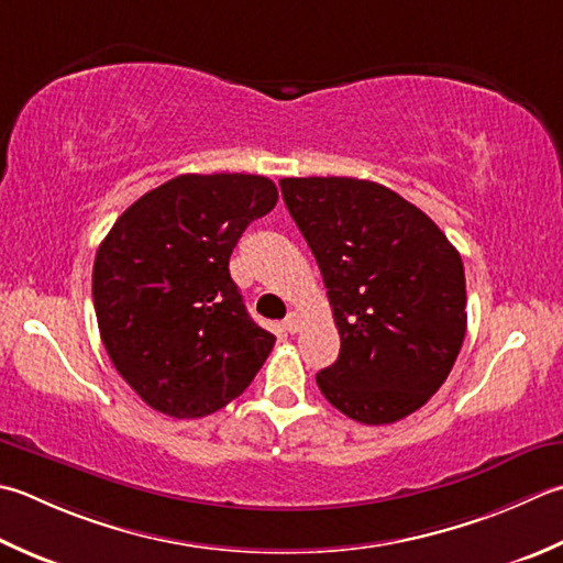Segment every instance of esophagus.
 Listing matches in <instances>:
<instances>
[{
    "mask_svg": "<svg viewBox=\"0 0 563 563\" xmlns=\"http://www.w3.org/2000/svg\"><path fill=\"white\" fill-rule=\"evenodd\" d=\"M283 327H285V332H288V334L300 332V327H302L300 314H297V312H288V317L283 319Z\"/></svg>",
    "mask_w": 563,
    "mask_h": 563,
    "instance_id": "esophagus-1",
    "label": "esophagus"
}]
</instances>
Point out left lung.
Here are the masks:
<instances>
[{
	"instance_id": "obj_1",
	"label": "left lung",
	"mask_w": 563,
	"mask_h": 563,
	"mask_svg": "<svg viewBox=\"0 0 563 563\" xmlns=\"http://www.w3.org/2000/svg\"><path fill=\"white\" fill-rule=\"evenodd\" d=\"M283 200L322 271L341 336L317 385L361 424H390L432 398L466 336L459 251L422 209L358 178H283Z\"/></svg>"
}]
</instances>
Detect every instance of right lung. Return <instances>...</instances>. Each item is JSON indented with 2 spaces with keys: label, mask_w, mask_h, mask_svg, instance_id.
<instances>
[{
  "label": "right lung",
  "mask_w": 563,
  "mask_h": 563,
  "mask_svg": "<svg viewBox=\"0 0 563 563\" xmlns=\"http://www.w3.org/2000/svg\"><path fill=\"white\" fill-rule=\"evenodd\" d=\"M278 202L263 175H178L121 214L97 249L102 344L139 398L175 420L222 410L275 344L246 312L229 256Z\"/></svg>",
  "instance_id": "right-lung-1"
}]
</instances>
